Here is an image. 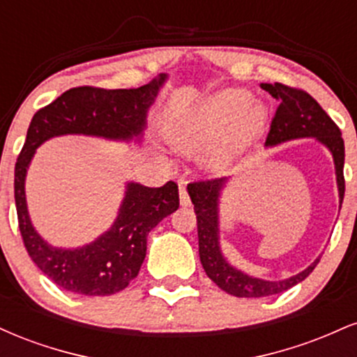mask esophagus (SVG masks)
Returning a JSON list of instances; mask_svg holds the SVG:
<instances>
[{"label":"esophagus","instance_id":"esophagus-1","mask_svg":"<svg viewBox=\"0 0 357 357\" xmlns=\"http://www.w3.org/2000/svg\"><path fill=\"white\" fill-rule=\"evenodd\" d=\"M179 204H181V206H190L191 204V199H190V196H188V191H186V184H184L183 181L179 183Z\"/></svg>","mask_w":357,"mask_h":357}]
</instances>
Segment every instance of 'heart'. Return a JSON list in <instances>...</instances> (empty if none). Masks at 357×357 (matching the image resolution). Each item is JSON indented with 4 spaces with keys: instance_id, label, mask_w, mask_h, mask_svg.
I'll list each match as a JSON object with an SVG mask.
<instances>
[{
    "instance_id": "b5f03b06",
    "label": "heart",
    "mask_w": 357,
    "mask_h": 357,
    "mask_svg": "<svg viewBox=\"0 0 357 357\" xmlns=\"http://www.w3.org/2000/svg\"><path fill=\"white\" fill-rule=\"evenodd\" d=\"M267 109L243 89H221L174 110L167 117V144L183 155H196L208 173L230 167L264 130Z\"/></svg>"
}]
</instances>
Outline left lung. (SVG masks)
<instances>
[{"label": "left lung", "instance_id": "obj_1", "mask_svg": "<svg viewBox=\"0 0 357 357\" xmlns=\"http://www.w3.org/2000/svg\"><path fill=\"white\" fill-rule=\"evenodd\" d=\"M260 87L267 90L278 102L265 147H275L297 139H315L333 155L339 208H341L344 199V141L339 127L309 93L282 84H260ZM228 181L230 178H221L192 183L188 186V195L191 203L195 204L196 218H198L199 260L206 275L227 294L245 298L275 296L305 280L312 273L321 257L315 258L302 272L282 280H265L250 275L231 265L230 260L225 257L220 236V199L223 190L228 186Z\"/></svg>", "mask_w": 357, "mask_h": 357}]
</instances>
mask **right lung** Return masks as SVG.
Instances as JSON below:
<instances>
[{
	"label": "right lung",
	"instance_id": "right-lung-1",
	"mask_svg": "<svg viewBox=\"0 0 357 357\" xmlns=\"http://www.w3.org/2000/svg\"><path fill=\"white\" fill-rule=\"evenodd\" d=\"M167 79V73H159L139 89H70L31 119L26 141L15 166L20 231L36 267L63 290L87 297L112 296L124 290L141 270L147 235L159 221L178 210V186L173 181L161 188L127 181L124 198L110 228L82 247H55L40 235L28 211L24 184L36 149L60 136H87L141 144L147 114Z\"/></svg>",
	"mask_w": 357,
	"mask_h": 357
}]
</instances>
